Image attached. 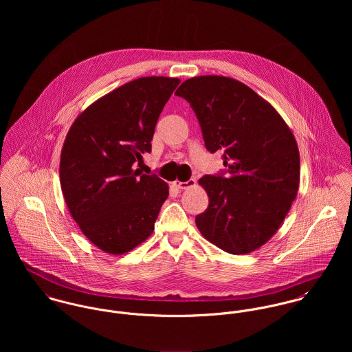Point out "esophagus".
<instances>
[{"label":"esophagus","mask_w":352,"mask_h":352,"mask_svg":"<svg viewBox=\"0 0 352 352\" xmlns=\"http://www.w3.org/2000/svg\"><path fill=\"white\" fill-rule=\"evenodd\" d=\"M195 184H197V182H195V179H190L188 182H173V186L176 187V188H179V190H187V188H191V187H195Z\"/></svg>","instance_id":"obj_1"}]
</instances>
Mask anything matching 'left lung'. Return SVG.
<instances>
[{
  "label": "left lung",
  "mask_w": 352,
  "mask_h": 352,
  "mask_svg": "<svg viewBox=\"0 0 352 352\" xmlns=\"http://www.w3.org/2000/svg\"><path fill=\"white\" fill-rule=\"evenodd\" d=\"M192 107L206 149L223 153L228 176L199 180L208 207L201 236L222 251L245 254L280 228L300 187V151L279 112L248 85L223 76L186 80L175 94Z\"/></svg>",
  "instance_id": "left-lung-1"
}]
</instances>
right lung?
Returning <instances> with one entry per match:
<instances>
[{
    "mask_svg": "<svg viewBox=\"0 0 352 352\" xmlns=\"http://www.w3.org/2000/svg\"><path fill=\"white\" fill-rule=\"evenodd\" d=\"M179 84L158 76L133 80L87 107L66 134L62 194L84 236L105 253L130 252L154 230L169 187L134 166L151 151L158 116Z\"/></svg>",
    "mask_w": 352,
    "mask_h": 352,
    "instance_id": "1",
    "label": "right lung"
}]
</instances>
